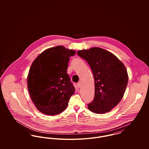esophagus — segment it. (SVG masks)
Here are the masks:
<instances>
[{"label": "esophagus", "mask_w": 149, "mask_h": 149, "mask_svg": "<svg viewBox=\"0 0 149 149\" xmlns=\"http://www.w3.org/2000/svg\"><path fill=\"white\" fill-rule=\"evenodd\" d=\"M77 87H78V88L81 87V83L80 82H79V83L77 84Z\"/></svg>", "instance_id": "esophagus-1"}]
</instances>
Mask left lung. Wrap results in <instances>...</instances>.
<instances>
[{"mask_svg":"<svg viewBox=\"0 0 149 149\" xmlns=\"http://www.w3.org/2000/svg\"><path fill=\"white\" fill-rule=\"evenodd\" d=\"M90 65L95 80V96L88 104L95 113H104L117 106L127 85V72L124 64L114 54L94 47L77 52Z\"/></svg>","mask_w":149,"mask_h":149,"instance_id":"8db88e82","label":"left lung"}]
</instances>
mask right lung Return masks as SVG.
I'll list each match as a JSON object with an SVG mask.
<instances>
[{
    "instance_id": "add662e5",
    "label": "right lung",
    "mask_w": 149,
    "mask_h": 149,
    "mask_svg": "<svg viewBox=\"0 0 149 149\" xmlns=\"http://www.w3.org/2000/svg\"><path fill=\"white\" fill-rule=\"evenodd\" d=\"M76 52L63 46L47 49L33 62L27 87L36 108L43 113L55 115L63 112L75 88L67 74L70 56Z\"/></svg>"
}]
</instances>
